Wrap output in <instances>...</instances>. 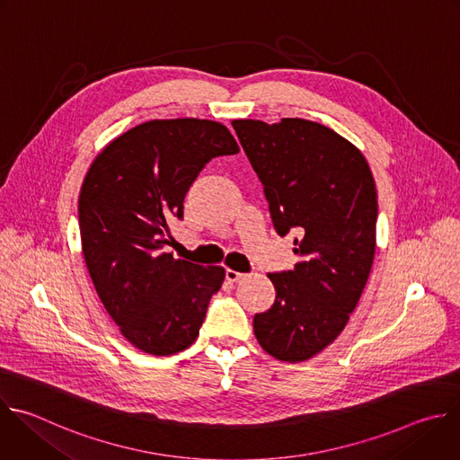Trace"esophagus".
Returning a JSON list of instances; mask_svg holds the SVG:
<instances>
[{
    "mask_svg": "<svg viewBox=\"0 0 460 460\" xmlns=\"http://www.w3.org/2000/svg\"><path fill=\"white\" fill-rule=\"evenodd\" d=\"M243 276H245V274H242V272H238V270H233V269H227V270H226V279L231 281V283L242 279Z\"/></svg>",
    "mask_w": 460,
    "mask_h": 460,
    "instance_id": "1",
    "label": "esophagus"
}]
</instances>
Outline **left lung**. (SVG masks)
Segmentation results:
<instances>
[{"label":"left lung","instance_id":"1","mask_svg":"<svg viewBox=\"0 0 460 460\" xmlns=\"http://www.w3.org/2000/svg\"><path fill=\"white\" fill-rule=\"evenodd\" d=\"M233 128L263 184L276 233H297L299 261L267 274L276 299L254 316V336L279 361H307L341 334L367 285L376 182L363 153L320 122L240 119Z\"/></svg>","mask_w":460,"mask_h":460}]
</instances>
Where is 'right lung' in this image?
<instances>
[{"label":"right lung","mask_w":460,"mask_h":460,"mask_svg":"<svg viewBox=\"0 0 460 460\" xmlns=\"http://www.w3.org/2000/svg\"><path fill=\"white\" fill-rule=\"evenodd\" d=\"M238 151L220 122L147 120L111 140L84 177L79 231L90 278L122 336L146 354L188 349L224 283V267L177 260L164 247L204 166Z\"/></svg>","instance_id":"right-lung-1"}]
</instances>
